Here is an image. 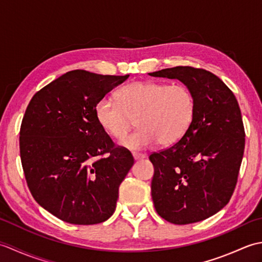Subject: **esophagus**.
Here are the masks:
<instances>
[{
  "instance_id": "34e87169",
  "label": "esophagus",
  "mask_w": 262,
  "mask_h": 262,
  "mask_svg": "<svg viewBox=\"0 0 262 262\" xmlns=\"http://www.w3.org/2000/svg\"><path fill=\"white\" fill-rule=\"evenodd\" d=\"M133 158H134L135 161H138V160L145 159L146 155H145V154H142V153H136V152H134V153H133Z\"/></svg>"
}]
</instances>
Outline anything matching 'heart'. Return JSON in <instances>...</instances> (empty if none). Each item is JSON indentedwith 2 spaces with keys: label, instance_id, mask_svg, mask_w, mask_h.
Returning a JSON list of instances; mask_svg holds the SVG:
<instances>
[{
  "label": "heart",
  "instance_id": "obj_1",
  "mask_svg": "<svg viewBox=\"0 0 262 262\" xmlns=\"http://www.w3.org/2000/svg\"><path fill=\"white\" fill-rule=\"evenodd\" d=\"M118 99H100L96 117L110 136H125L137 118L140 129L119 142L128 149H144L161 142L169 146L179 142L190 128L194 116V98L182 84L138 81L121 88Z\"/></svg>",
  "mask_w": 262,
  "mask_h": 262
}]
</instances>
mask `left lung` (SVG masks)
I'll return each instance as SVG.
<instances>
[{
  "instance_id": "obj_1",
  "label": "left lung",
  "mask_w": 262,
  "mask_h": 262,
  "mask_svg": "<svg viewBox=\"0 0 262 262\" xmlns=\"http://www.w3.org/2000/svg\"><path fill=\"white\" fill-rule=\"evenodd\" d=\"M148 75L179 80L196 103L186 135L149 155L154 207L173 224L204 221L230 202L237 181L246 143L237 100L220 77L206 70L177 66Z\"/></svg>"
}]
</instances>
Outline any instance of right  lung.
<instances>
[{
    "label": "right lung",
    "instance_id": "right-lung-1",
    "mask_svg": "<svg viewBox=\"0 0 262 262\" xmlns=\"http://www.w3.org/2000/svg\"><path fill=\"white\" fill-rule=\"evenodd\" d=\"M128 77L71 71L28 104L20 129L28 187L43 209L66 223H102L116 209L134 159L99 125L96 105Z\"/></svg>",
    "mask_w": 262,
    "mask_h": 262
}]
</instances>
